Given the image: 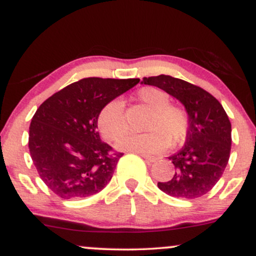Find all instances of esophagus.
Here are the masks:
<instances>
[{"instance_id": "1", "label": "esophagus", "mask_w": 256, "mask_h": 256, "mask_svg": "<svg viewBox=\"0 0 256 256\" xmlns=\"http://www.w3.org/2000/svg\"><path fill=\"white\" fill-rule=\"evenodd\" d=\"M140 156L144 158L146 161H149V162H155V161L158 160V158L152 156V155H148V154H140Z\"/></svg>"}]
</instances>
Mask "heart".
I'll use <instances>...</instances> for the list:
<instances>
[{
    "mask_svg": "<svg viewBox=\"0 0 256 256\" xmlns=\"http://www.w3.org/2000/svg\"><path fill=\"white\" fill-rule=\"evenodd\" d=\"M136 98L152 110L144 128L148 132L128 134L118 143L125 150L155 152L166 149L172 143L177 146L189 134V113L183 106L171 104V96L156 86H144L137 91ZM98 125L106 140L116 142L128 131L125 107L120 100H112L100 110Z\"/></svg>",
    "mask_w": 256,
    "mask_h": 256,
    "instance_id": "obj_1",
    "label": "heart"
}]
</instances>
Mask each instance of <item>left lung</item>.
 <instances>
[{
	"label": "left lung",
	"instance_id": "obj_1",
	"mask_svg": "<svg viewBox=\"0 0 256 256\" xmlns=\"http://www.w3.org/2000/svg\"><path fill=\"white\" fill-rule=\"evenodd\" d=\"M142 83L160 88L185 106L190 128L186 143L168 158L176 173L158 189L173 198L194 200L213 189L224 173L231 152V124L220 102L208 91L182 79L160 74Z\"/></svg>",
	"mask_w": 256,
	"mask_h": 256
}]
</instances>
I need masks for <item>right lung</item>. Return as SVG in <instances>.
<instances>
[{"label":"right lung","instance_id":"add662e5","mask_svg":"<svg viewBox=\"0 0 256 256\" xmlns=\"http://www.w3.org/2000/svg\"><path fill=\"white\" fill-rule=\"evenodd\" d=\"M140 79L84 78L46 98L31 120L28 149L38 174L58 198H80L110 183L122 152L102 142L98 116Z\"/></svg>","mask_w":256,"mask_h":256}]
</instances>
